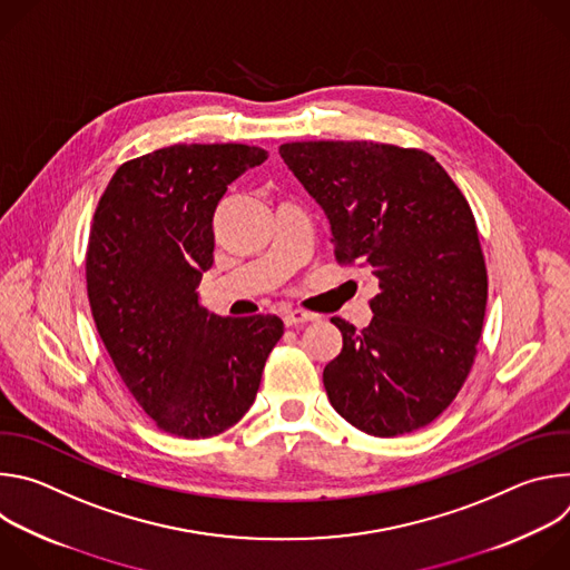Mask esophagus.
Segmentation results:
<instances>
[{
	"instance_id": "1",
	"label": "esophagus",
	"mask_w": 570,
	"mask_h": 570,
	"mask_svg": "<svg viewBox=\"0 0 570 570\" xmlns=\"http://www.w3.org/2000/svg\"><path fill=\"white\" fill-rule=\"evenodd\" d=\"M317 315L313 313H304V311H288L284 313V324L286 327H302V324H308V322H315Z\"/></svg>"
}]
</instances>
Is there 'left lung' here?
<instances>
[{"mask_svg":"<svg viewBox=\"0 0 570 570\" xmlns=\"http://www.w3.org/2000/svg\"><path fill=\"white\" fill-rule=\"evenodd\" d=\"M286 167L332 225L341 264L372 271V322L332 317L341 354L324 367L336 413L374 438L442 415L475 356L487 268L466 198L440 161L374 141H291Z\"/></svg>","mask_w":570,"mask_h":570,"instance_id":"obj_1","label":"left lung"}]
</instances>
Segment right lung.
<instances>
[{
  "label": "right lung",
  "instance_id": "1",
  "mask_svg": "<svg viewBox=\"0 0 570 570\" xmlns=\"http://www.w3.org/2000/svg\"><path fill=\"white\" fill-rule=\"evenodd\" d=\"M268 153L246 144H176L126 161L95 212L86 259L97 332L159 431L203 440L255 403L277 315L220 317L198 297L214 264V214Z\"/></svg>",
  "mask_w": 570,
  "mask_h": 570
}]
</instances>
